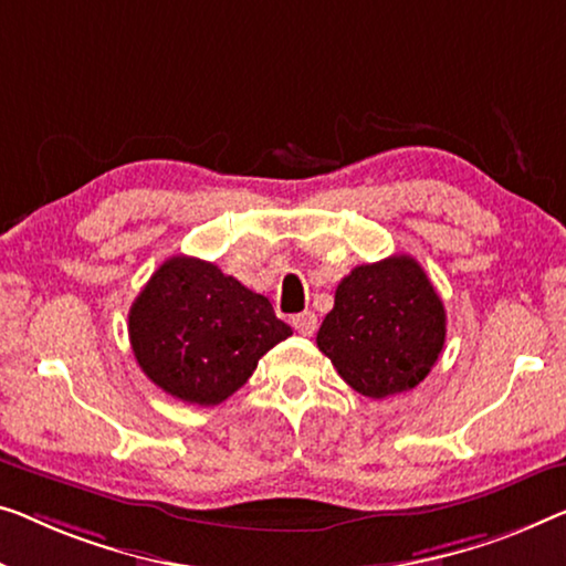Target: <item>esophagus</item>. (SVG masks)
Here are the masks:
<instances>
[{"instance_id": "34e87169", "label": "esophagus", "mask_w": 566, "mask_h": 566, "mask_svg": "<svg viewBox=\"0 0 566 566\" xmlns=\"http://www.w3.org/2000/svg\"><path fill=\"white\" fill-rule=\"evenodd\" d=\"M292 327L300 335H312L317 331V317L315 312H300V315H292Z\"/></svg>"}]
</instances>
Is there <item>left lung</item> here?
Returning a JSON list of instances; mask_svg holds the SVG:
<instances>
[{
  "instance_id": "left-lung-1",
  "label": "left lung",
  "mask_w": 566,
  "mask_h": 566,
  "mask_svg": "<svg viewBox=\"0 0 566 566\" xmlns=\"http://www.w3.org/2000/svg\"><path fill=\"white\" fill-rule=\"evenodd\" d=\"M447 315L417 259L360 264L335 290L317 348L345 384L368 399L415 389L440 358Z\"/></svg>"
}]
</instances>
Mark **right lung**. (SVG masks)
<instances>
[{
	"label": "right lung",
	"mask_w": 566,
	"mask_h": 566,
	"mask_svg": "<svg viewBox=\"0 0 566 566\" xmlns=\"http://www.w3.org/2000/svg\"><path fill=\"white\" fill-rule=\"evenodd\" d=\"M290 335L264 294L192 256L167 259L129 310L139 368L165 394L198 407L239 391L259 358Z\"/></svg>",
	"instance_id": "right-lung-1"
}]
</instances>
